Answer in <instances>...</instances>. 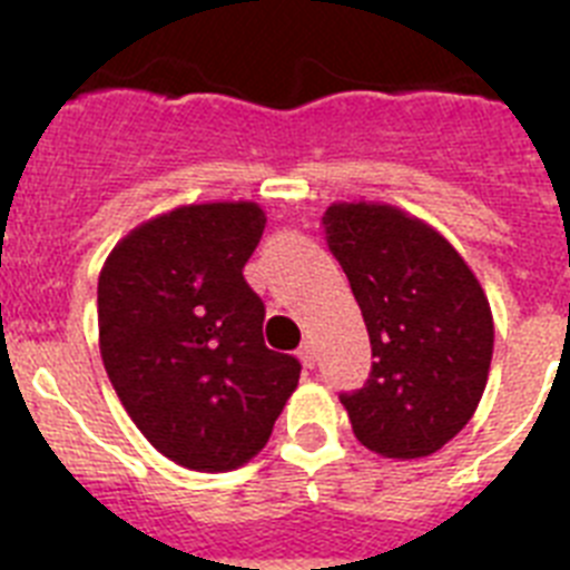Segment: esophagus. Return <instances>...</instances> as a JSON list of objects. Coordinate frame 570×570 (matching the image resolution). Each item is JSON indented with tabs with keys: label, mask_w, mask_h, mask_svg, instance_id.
Listing matches in <instances>:
<instances>
[{
	"label": "esophagus",
	"mask_w": 570,
	"mask_h": 570,
	"mask_svg": "<svg viewBox=\"0 0 570 570\" xmlns=\"http://www.w3.org/2000/svg\"><path fill=\"white\" fill-rule=\"evenodd\" d=\"M296 356H299L302 365H305V367H314V365H316V347L311 345V342H305V345H299V351H296Z\"/></svg>",
	"instance_id": "esophagus-1"
}]
</instances>
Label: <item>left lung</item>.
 <instances>
[{
    "label": "left lung",
    "instance_id": "8db88e82",
    "mask_svg": "<svg viewBox=\"0 0 570 570\" xmlns=\"http://www.w3.org/2000/svg\"><path fill=\"white\" fill-rule=\"evenodd\" d=\"M371 336L365 387L342 394L356 440L385 460H420L454 440L485 391L493 316L480 279L436 228L387 203L325 210Z\"/></svg>",
    "mask_w": 570,
    "mask_h": 570
}]
</instances>
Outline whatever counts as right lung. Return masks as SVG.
I'll use <instances>...</instances> for the list:
<instances>
[{
  "mask_svg": "<svg viewBox=\"0 0 570 570\" xmlns=\"http://www.w3.org/2000/svg\"><path fill=\"white\" fill-rule=\"evenodd\" d=\"M268 216L203 203L136 225L99 271V354L134 425L163 456L223 473L259 454L299 385L265 347V305L242 276Z\"/></svg>",
  "mask_w": 570,
  "mask_h": 570,
  "instance_id": "right-lung-1",
  "label": "right lung"
}]
</instances>
